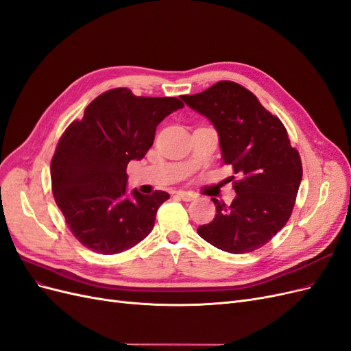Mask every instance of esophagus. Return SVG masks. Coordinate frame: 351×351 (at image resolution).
Here are the masks:
<instances>
[{
	"label": "esophagus",
	"mask_w": 351,
	"mask_h": 351,
	"mask_svg": "<svg viewBox=\"0 0 351 351\" xmlns=\"http://www.w3.org/2000/svg\"><path fill=\"white\" fill-rule=\"evenodd\" d=\"M177 196L184 202H192L197 197L195 193H190V192H177Z\"/></svg>",
	"instance_id": "34e87169"
}]
</instances>
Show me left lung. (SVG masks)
<instances>
[{"mask_svg":"<svg viewBox=\"0 0 351 351\" xmlns=\"http://www.w3.org/2000/svg\"><path fill=\"white\" fill-rule=\"evenodd\" d=\"M182 99L214 124L222 162L240 177L230 206L212 199L217 215L197 228L199 236L234 254L262 247L289 221L303 176L284 124L250 90L230 80Z\"/></svg>","mask_w":351,"mask_h":351,"instance_id":"left-lung-1","label":"left lung"}]
</instances>
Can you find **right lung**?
<instances>
[{
	"label": "right lung",
	"mask_w": 351,
	"mask_h": 351,
	"mask_svg": "<svg viewBox=\"0 0 351 351\" xmlns=\"http://www.w3.org/2000/svg\"><path fill=\"white\" fill-rule=\"evenodd\" d=\"M177 98L104 92L73 121L51 161L52 193L69 228L83 246L115 254L136 246L154 228L167 192L127 195V164L154 145L156 125L183 108Z\"/></svg>",
	"instance_id": "1"
}]
</instances>
